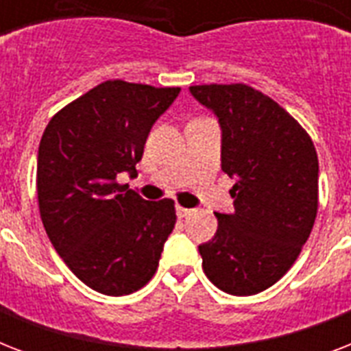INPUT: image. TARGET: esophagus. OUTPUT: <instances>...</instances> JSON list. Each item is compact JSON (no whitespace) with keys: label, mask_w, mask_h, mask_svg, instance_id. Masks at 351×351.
Segmentation results:
<instances>
[{"label":"esophagus","mask_w":351,"mask_h":351,"mask_svg":"<svg viewBox=\"0 0 351 351\" xmlns=\"http://www.w3.org/2000/svg\"><path fill=\"white\" fill-rule=\"evenodd\" d=\"M193 213V209H187V208H182V206H176V215L180 217V219H186L189 215Z\"/></svg>","instance_id":"obj_1"}]
</instances>
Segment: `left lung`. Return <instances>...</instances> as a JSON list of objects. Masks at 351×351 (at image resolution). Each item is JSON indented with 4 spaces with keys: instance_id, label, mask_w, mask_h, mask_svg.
Instances as JSON below:
<instances>
[{
    "instance_id": "left-lung-1",
    "label": "left lung",
    "mask_w": 351,
    "mask_h": 351,
    "mask_svg": "<svg viewBox=\"0 0 351 351\" xmlns=\"http://www.w3.org/2000/svg\"><path fill=\"white\" fill-rule=\"evenodd\" d=\"M219 118L222 171L237 178L234 211L215 213L217 233L198 245L206 277L226 293H261L286 275L319 208V160L310 134L250 85H193Z\"/></svg>"
}]
</instances>
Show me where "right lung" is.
I'll return each mask as SVG.
<instances>
[{
    "instance_id": "add662e5",
    "label": "right lung",
    "mask_w": 351,
    "mask_h": 351,
    "mask_svg": "<svg viewBox=\"0 0 351 351\" xmlns=\"http://www.w3.org/2000/svg\"><path fill=\"white\" fill-rule=\"evenodd\" d=\"M178 93L109 80L56 112L41 136L43 228L69 269L98 293L143 288L175 228L173 200H143L117 176L136 175L151 127Z\"/></svg>"
}]
</instances>
